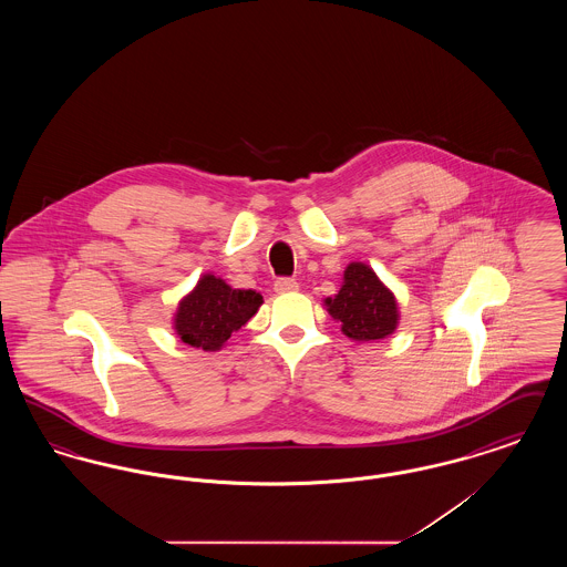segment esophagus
Returning <instances> with one entry per match:
<instances>
[{
	"label": "esophagus",
	"instance_id": "1",
	"mask_svg": "<svg viewBox=\"0 0 567 567\" xmlns=\"http://www.w3.org/2000/svg\"><path fill=\"white\" fill-rule=\"evenodd\" d=\"M296 280L293 278H278L276 282H274V291L276 293H291V291H297Z\"/></svg>",
	"mask_w": 567,
	"mask_h": 567
}]
</instances>
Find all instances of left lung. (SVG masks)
I'll return each mask as SVG.
<instances>
[{
	"instance_id": "8db88e82",
	"label": "left lung",
	"mask_w": 567,
	"mask_h": 567,
	"mask_svg": "<svg viewBox=\"0 0 567 567\" xmlns=\"http://www.w3.org/2000/svg\"><path fill=\"white\" fill-rule=\"evenodd\" d=\"M324 306L342 323L344 336L357 342L382 340L395 331L400 321L395 296L380 282L377 271L357 261L344 270L338 296L327 297Z\"/></svg>"
}]
</instances>
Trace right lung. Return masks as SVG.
I'll list each match as a JSON object with an SVG mask.
<instances>
[{
    "label": "right lung",
    "instance_id": "obj_1",
    "mask_svg": "<svg viewBox=\"0 0 567 567\" xmlns=\"http://www.w3.org/2000/svg\"><path fill=\"white\" fill-rule=\"evenodd\" d=\"M264 297L248 289H231L225 280L206 274L178 303L174 329L193 349L218 351L259 310Z\"/></svg>",
    "mask_w": 567,
    "mask_h": 567
}]
</instances>
